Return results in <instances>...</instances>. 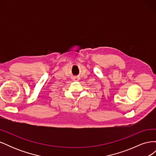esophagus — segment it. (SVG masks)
<instances>
[{
	"label": "esophagus",
	"mask_w": 156,
	"mask_h": 156,
	"mask_svg": "<svg viewBox=\"0 0 156 156\" xmlns=\"http://www.w3.org/2000/svg\"><path fill=\"white\" fill-rule=\"evenodd\" d=\"M75 81H79V79L78 78H75Z\"/></svg>",
	"instance_id": "obj_1"
}]
</instances>
